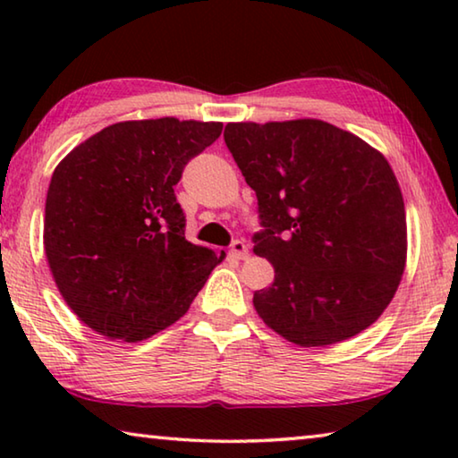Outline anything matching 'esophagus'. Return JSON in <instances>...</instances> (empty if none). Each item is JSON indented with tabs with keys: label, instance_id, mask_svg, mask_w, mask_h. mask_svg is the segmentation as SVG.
Masks as SVG:
<instances>
[{
	"label": "esophagus",
	"instance_id": "1",
	"mask_svg": "<svg viewBox=\"0 0 458 458\" xmlns=\"http://www.w3.org/2000/svg\"><path fill=\"white\" fill-rule=\"evenodd\" d=\"M230 254L238 260L248 259V246H246L244 240H234V242H232V246H230Z\"/></svg>",
	"mask_w": 458,
	"mask_h": 458
}]
</instances>
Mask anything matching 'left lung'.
<instances>
[{
    "label": "left lung",
    "instance_id": "1",
    "mask_svg": "<svg viewBox=\"0 0 458 458\" xmlns=\"http://www.w3.org/2000/svg\"><path fill=\"white\" fill-rule=\"evenodd\" d=\"M224 141L259 199L252 250L275 267L252 299L262 321L303 347L368 329L406 262L404 199L384 155L317 119L228 123Z\"/></svg>",
    "mask_w": 458,
    "mask_h": 458
}]
</instances>
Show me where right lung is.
<instances>
[{"label":"right lung","instance_id":"right-lung-1","mask_svg":"<svg viewBox=\"0 0 458 458\" xmlns=\"http://www.w3.org/2000/svg\"><path fill=\"white\" fill-rule=\"evenodd\" d=\"M222 123L174 117L114 123L66 155L46 196L44 248L82 323L141 341L188 311L226 254L185 240L174 185Z\"/></svg>","mask_w":458,"mask_h":458}]
</instances>
